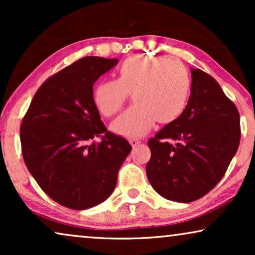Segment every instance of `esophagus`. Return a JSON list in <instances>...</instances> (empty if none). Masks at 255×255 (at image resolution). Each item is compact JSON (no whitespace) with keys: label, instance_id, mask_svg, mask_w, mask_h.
<instances>
[{"label":"esophagus","instance_id":"34e87169","mask_svg":"<svg viewBox=\"0 0 255 255\" xmlns=\"http://www.w3.org/2000/svg\"><path fill=\"white\" fill-rule=\"evenodd\" d=\"M130 144L135 147V146H138L140 144V140H138V139H130Z\"/></svg>","mask_w":255,"mask_h":255}]
</instances>
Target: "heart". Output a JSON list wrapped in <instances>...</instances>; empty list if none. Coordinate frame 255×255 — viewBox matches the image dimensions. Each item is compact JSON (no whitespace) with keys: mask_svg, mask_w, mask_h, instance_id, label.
Returning <instances> with one entry per match:
<instances>
[{"mask_svg":"<svg viewBox=\"0 0 255 255\" xmlns=\"http://www.w3.org/2000/svg\"><path fill=\"white\" fill-rule=\"evenodd\" d=\"M117 80L95 87L94 106L103 117H111L132 95L134 106L114 121L111 128L128 138H140L154 121L160 125L175 122L186 109L190 94L187 68L169 57L133 55L117 68Z\"/></svg>","mask_w":255,"mask_h":255,"instance_id":"b5f03b06","label":"heart"}]
</instances>
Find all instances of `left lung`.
Listing matches in <instances>:
<instances>
[{
	"label": "left lung",
	"mask_w": 255,
	"mask_h": 255,
	"mask_svg": "<svg viewBox=\"0 0 255 255\" xmlns=\"http://www.w3.org/2000/svg\"><path fill=\"white\" fill-rule=\"evenodd\" d=\"M191 92L186 109L148 140L146 175L166 200L189 203L215 188L240 141V117L218 82L190 69Z\"/></svg>",
	"instance_id": "8db88e82"
}]
</instances>
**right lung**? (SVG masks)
<instances>
[{"mask_svg":"<svg viewBox=\"0 0 255 255\" xmlns=\"http://www.w3.org/2000/svg\"><path fill=\"white\" fill-rule=\"evenodd\" d=\"M117 64L118 59L85 57L50 76L20 124L31 175L52 200L73 210L95 207L113 194L132 149L107 130L93 101L94 83Z\"/></svg>","mask_w":255,"mask_h":255,"instance_id":"obj_1","label":"right lung"}]
</instances>
